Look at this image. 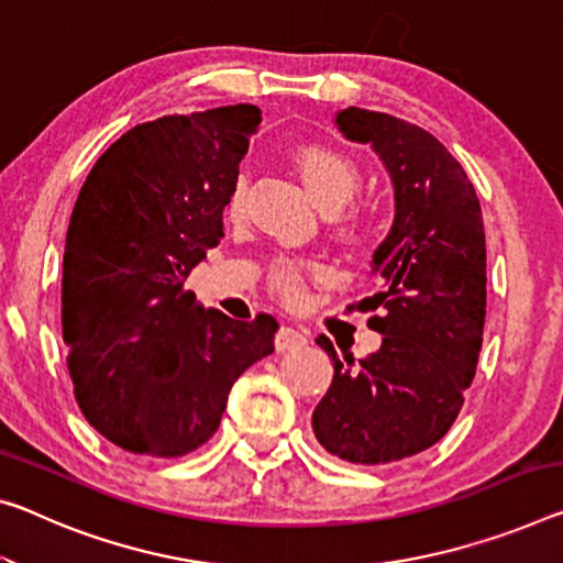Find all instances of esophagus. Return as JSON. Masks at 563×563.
Listing matches in <instances>:
<instances>
[{
  "label": "esophagus",
  "mask_w": 563,
  "mask_h": 563,
  "mask_svg": "<svg viewBox=\"0 0 563 563\" xmlns=\"http://www.w3.org/2000/svg\"><path fill=\"white\" fill-rule=\"evenodd\" d=\"M306 341H308L306 333H302V330H298V328H290V325H280L278 333H275V347H278L280 353L306 345Z\"/></svg>",
  "instance_id": "obj_1"
}]
</instances>
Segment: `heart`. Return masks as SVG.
Wrapping results in <instances>:
<instances>
[{"instance_id": "heart-1", "label": "heart", "mask_w": 563, "mask_h": 563, "mask_svg": "<svg viewBox=\"0 0 563 563\" xmlns=\"http://www.w3.org/2000/svg\"><path fill=\"white\" fill-rule=\"evenodd\" d=\"M296 167L302 185L308 187L310 198L318 202L320 210L335 212L343 205L355 198L361 190V167L355 165L351 155L343 150L330 145H308L300 147L296 155ZM245 200V180L238 177L233 190L228 198V212L238 218L243 212ZM373 222L363 216H345L338 222V233L351 243H365L373 235ZM310 273V265L298 261H278L271 271V288L278 292L283 300L298 302L306 292V278Z\"/></svg>"}]
</instances>
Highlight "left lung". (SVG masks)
<instances>
[{
	"label": "left lung",
	"mask_w": 563,
	"mask_h": 563,
	"mask_svg": "<svg viewBox=\"0 0 563 563\" xmlns=\"http://www.w3.org/2000/svg\"><path fill=\"white\" fill-rule=\"evenodd\" d=\"M347 140L373 145L396 192V218L373 253L368 325L383 343L345 363L328 335L333 383L313 431L333 456L376 466L416 456L456 421L476 376L486 320V235L481 202L459 159L431 132L386 112H338Z\"/></svg>",
	"instance_id": "left-lung-1"
}]
</instances>
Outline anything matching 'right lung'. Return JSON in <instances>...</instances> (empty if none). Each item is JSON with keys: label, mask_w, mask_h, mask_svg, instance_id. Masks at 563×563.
<instances>
[{"label": "right lung", "mask_w": 563, "mask_h": 563, "mask_svg": "<svg viewBox=\"0 0 563 563\" xmlns=\"http://www.w3.org/2000/svg\"><path fill=\"white\" fill-rule=\"evenodd\" d=\"M255 104L165 114L89 169L62 261V338L79 410L107 441L177 459L212 439L240 373L275 351L278 320L195 306L185 280L222 238Z\"/></svg>", "instance_id": "add662e5"}]
</instances>
